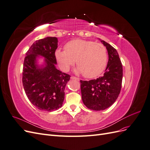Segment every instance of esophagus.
Instances as JSON below:
<instances>
[{
	"label": "esophagus",
	"instance_id": "1",
	"mask_svg": "<svg viewBox=\"0 0 150 150\" xmlns=\"http://www.w3.org/2000/svg\"><path fill=\"white\" fill-rule=\"evenodd\" d=\"M71 79H75L76 81H79V79L78 78H77V77H75V76H71Z\"/></svg>",
	"mask_w": 150,
	"mask_h": 150
}]
</instances>
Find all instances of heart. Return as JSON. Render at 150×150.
<instances>
[{"label": "heart", "instance_id": "1", "mask_svg": "<svg viewBox=\"0 0 150 150\" xmlns=\"http://www.w3.org/2000/svg\"><path fill=\"white\" fill-rule=\"evenodd\" d=\"M55 56L61 69L67 71L75 61L78 66L77 71L83 72L86 78L100 74L106 67L108 53L103 44L92 40L75 39L68 42L64 51L57 49Z\"/></svg>", "mask_w": 150, "mask_h": 150}]
</instances>
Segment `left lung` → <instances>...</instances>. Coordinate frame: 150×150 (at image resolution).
Segmentation results:
<instances>
[{
    "mask_svg": "<svg viewBox=\"0 0 150 150\" xmlns=\"http://www.w3.org/2000/svg\"><path fill=\"white\" fill-rule=\"evenodd\" d=\"M109 59L105 72L96 79L80 81L82 100L90 110L101 111L111 106L118 97L122 79V66L116 49L101 40Z\"/></svg>",
    "mask_w": 150,
    "mask_h": 150,
    "instance_id": "8db88e82",
    "label": "left lung"
}]
</instances>
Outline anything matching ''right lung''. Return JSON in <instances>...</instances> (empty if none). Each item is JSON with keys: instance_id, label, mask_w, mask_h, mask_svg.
<instances>
[{"instance_id": "1", "label": "right lung", "mask_w": 150, "mask_h": 150, "mask_svg": "<svg viewBox=\"0 0 150 150\" xmlns=\"http://www.w3.org/2000/svg\"><path fill=\"white\" fill-rule=\"evenodd\" d=\"M58 40L47 37L36 40L25 54L22 70V84L26 96L39 110L53 111L62 105L66 85L71 76L57 69L55 51ZM38 55L47 59L46 65L38 68L35 59Z\"/></svg>"}]
</instances>
